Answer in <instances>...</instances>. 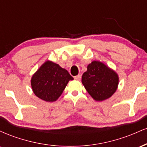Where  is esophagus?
<instances>
[{
	"label": "esophagus",
	"mask_w": 147,
	"mask_h": 147,
	"mask_svg": "<svg viewBox=\"0 0 147 147\" xmlns=\"http://www.w3.org/2000/svg\"><path fill=\"white\" fill-rule=\"evenodd\" d=\"M75 80L79 81V80H80V79H81V75H77V76H75Z\"/></svg>",
	"instance_id": "34e87169"
}]
</instances>
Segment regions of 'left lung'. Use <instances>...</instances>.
<instances>
[{
  "mask_svg": "<svg viewBox=\"0 0 147 147\" xmlns=\"http://www.w3.org/2000/svg\"><path fill=\"white\" fill-rule=\"evenodd\" d=\"M82 84L95 101L110 98L117 90L119 76L114 70L99 61H93L82 75Z\"/></svg>",
  "mask_w": 147,
  "mask_h": 147,
  "instance_id": "8db88e82",
  "label": "left lung"
}]
</instances>
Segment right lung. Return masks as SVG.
Here are the masks:
<instances>
[{"mask_svg": "<svg viewBox=\"0 0 147 147\" xmlns=\"http://www.w3.org/2000/svg\"><path fill=\"white\" fill-rule=\"evenodd\" d=\"M73 77L68 70L50 60L44 62L31 78L34 95L47 102L57 101Z\"/></svg>", "mask_w": 147, "mask_h": 147, "instance_id": "right-lung-1", "label": "right lung"}]
</instances>
